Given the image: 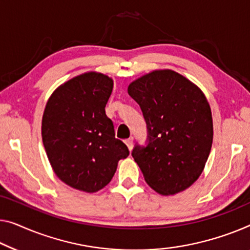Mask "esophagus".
<instances>
[{"label": "esophagus", "instance_id": "1", "mask_svg": "<svg viewBox=\"0 0 250 250\" xmlns=\"http://www.w3.org/2000/svg\"><path fill=\"white\" fill-rule=\"evenodd\" d=\"M125 145H126V146H128L129 150H131L132 146H133V139H132V138H129V139H126L125 140Z\"/></svg>", "mask_w": 250, "mask_h": 250}]
</instances>
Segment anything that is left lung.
I'll return each instance as SVG.
<instances>
[{
    "label": "left lung",
    "instance_id": "obj_1",
    "mask_svg": "<svg viewBox=\"0 0 250 250\" xmlns=\"http://www.w3.org/2000/svg\"><path fill=\"white\" fill-rule=\"evenodd\" d=\"M128 93L147 125L146 146L132 157L156 192L173 195L199 178L213 139L210 105L202 91L170 69L154 70L132 82Z\"/></svg>",
    "mask_w": 250,
    "mask_h": 250
}]
</instances>
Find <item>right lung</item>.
<instances>
[{
    "instance_id": "add662e5",
    "label": "right lung",
    "mask_w": 250,
    "mask_h": 250,
    "mask_svg": "<svg viewBox=\"0 0 250 250\" xmlns=\"http://www.w3.org/2000/svg\"><path fill=\"white\" fill-rule=\"evenodd\" d=\"M113 81L85 73L59 86L48 100L42 135L55 174L67 185L93 193L112 180L129 149L115 138L105 105Z\"/></svg>"
}]
</instances>
